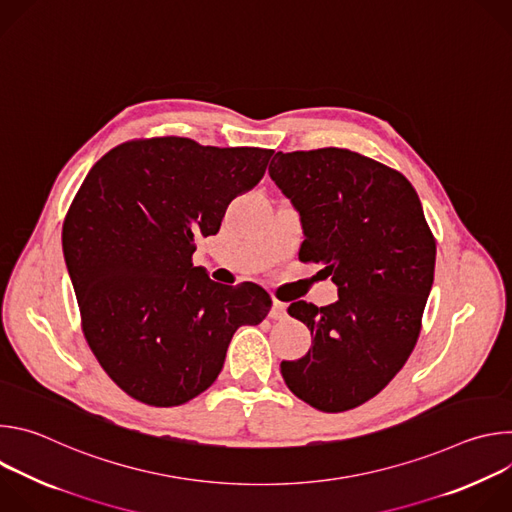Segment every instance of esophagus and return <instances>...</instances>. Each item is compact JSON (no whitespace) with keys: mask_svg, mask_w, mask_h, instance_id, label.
<instances>
[{"mask_svg":"<svg viewBox=\"0 0 512 512\" xmlns=\"http://www.w3.org/2000/svg\"><path fill=\"white\" fill-rule=\"evenodd\" d=\"M287 316V306L279 300H273V308H271V318L273 320H283Z\"/></svg>","mask_w":512,"mask_h":512,"instance_id":"1","label":"esophagus"}]
</instances>
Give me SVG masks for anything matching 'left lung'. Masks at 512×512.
Segmentation results:
<instances>
[{"mask_svg": "<svg viewBox=\"0 0 512 512\" xmlns=\"http://www.w3.org/2000/svg\"><path fill=\"white\" fill-rule=\"evenodd\" d=\"M269 176L300 212V257L324 265L338 300L287 312L314 340L283 360L289 391L340 413L381 393L415 348L433 283L435 239L409 180L350 150L277 152Z\"/></svg>", "mask_w": 512, "mask_h": 512, "instance_id": "8db88e82", "label": "left lung"}]
</instances>
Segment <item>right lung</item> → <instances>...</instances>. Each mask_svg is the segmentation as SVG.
<instances>
[{
  "mask_svg": "<svg viewBox=\"0 0 512 512\" xmlns=\"http://www.w3.org/2000/svg\"><path fill=\"white\" fill-rule=\"evenodd\" d=\"M271 156L174 135L135 139L81 184L62 225L64 261L85 338L129 397L154 407L194 399L221 373L233 334L269 314L263 287L216 283L192 253Z\"/></svg>",
  "mask_w": 512,
  "mask_h": 512,
  "instance_id": "add662e5",
  "label": "right lung"
}]
</instances>
